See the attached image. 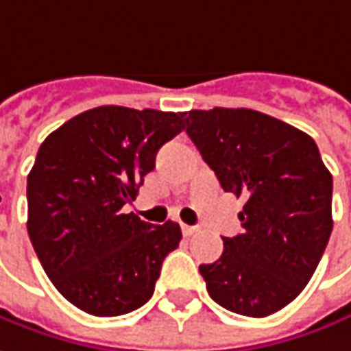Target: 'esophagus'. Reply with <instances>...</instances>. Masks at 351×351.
I'll return each mask as SVG.
<instances>
[{
  "label": "esophagus",
  "mask_w": 351,
  "mask_h": 351,
  "mask_svg": "<svg viewBox=\"0 0 351 351\" xmlns=\"http://www.w3.org/2000/svg\"><path fill=\"white\" fill-rule=\"evenodd\" d=\"M182 233H184L186 237H191V235H195V233H197V227H191V225H182Z\"/></svg>",
  "instance_id": "1"
}]
</instances>
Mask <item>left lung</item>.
<instances>
[{
	"instance_id": "8db88e82",
	"label": "left lung",
	"mask_w": 351,
	"mask_h": 351,
	"mask_svg": "<svg viewBox=\"0 0 351 351\" xmlns=\"http://www.w3.org/2000/svg\"><path fill=\"white\" fill-rule=\"evenodd\" d=\"M184 130L225 193L243 197V233L199 271L225 309L265 317L309 283L332 235V189L309 134L249 108L191 110Z\"/></svg>"
}]
</instances>
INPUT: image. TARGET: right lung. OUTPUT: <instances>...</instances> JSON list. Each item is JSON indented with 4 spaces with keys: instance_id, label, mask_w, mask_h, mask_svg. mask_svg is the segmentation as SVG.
I'll return each mask as SVG.
<instances>
[{
    "instance_id": "1",
    "label": "right lung",
    "mask_w": 351,
    "mask_h": 351,
    "mask_svg": "<svg viewBox=\"0 0 351 351\" xmlns=\"http://www.w3.org/2000/svg\"><path fill=\"white\" fill-rule=\"evenodd\" d=\"M182 112L98 106L42 143L27 175V233L56 289L78 309L124 315L148 302L178 223H144L136 199L158 148L184 128Z\"/></svg>"
}]
</instances>
